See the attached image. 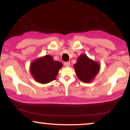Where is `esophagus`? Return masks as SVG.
Returning <instances> with one entry per match:
<instances>
[{"label": "esophagus", "mask_w": 130, "mask_h": 130, "mask_svg": "<svg viewBox=\"0 0 130 130\" xmlns=\"http://www.w3.org/2000/svg\"><path fill=\"white\" fill-rule=\"evenodd\" d=\"M64 65H65V67H70V62H64Z\"/></svg>", "instance_id": "34e87169"}]
</instances>
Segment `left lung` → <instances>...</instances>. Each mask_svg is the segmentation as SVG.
Segmentation results:
<instances>
[{"mask_svg":"<svg viewBox=\"0 0 130 130\" xmlns=\"http://www.w3.org/2000/svg\"><path fill=\"white\" fill-rule=\"evenodd\" d=\"M74 68L77 78L85 83H89L95 79L100 70V64L83 54L77 57L74 64Z\"/></svg>","mask_w":130,"mask_h":130,"instance_id":"left-lung-1","label":"left lung"}]
</instances>
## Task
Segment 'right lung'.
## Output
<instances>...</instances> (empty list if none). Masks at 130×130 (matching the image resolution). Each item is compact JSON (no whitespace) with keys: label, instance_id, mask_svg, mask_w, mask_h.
<instances>
[{"label":"right lung","instance_id":"obj_1","mask_svg":"<svg viewBox=\"0 0 130 130\" xmlns=\"http://www.w3.org/2000/svg\"><path fill=\"white\" fill-rule=\"evenodd\" d=\"M63 64L56 61L50 55L38 58L30 63V72L35 81L47 84L56 79Z\"/></svg>","mask_w":130,"mask_h":130}]
</instances>
